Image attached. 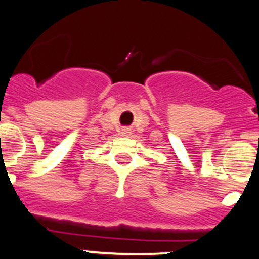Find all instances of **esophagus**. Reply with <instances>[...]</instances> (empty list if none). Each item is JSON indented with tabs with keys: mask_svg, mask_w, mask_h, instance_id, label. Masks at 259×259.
Returning a JSON list of instances; mask_svg holds the SVG:
<instances>
[{
	"mask_svg": "<svg viewBox=\"0 0 259 259\" xmlns=\"http://www.w3.org/2000/svg\"><path fill=\"white\" fill-rule=\"evenodd\" d=\"M129 133H130V130L124 129V130H122V132H121V134H122V135H127V134H129Z\"/></svg>",
	"mask_w": 259,
	"mask_h": 259,
	"instance_id": "obj_1",
	"label": "esophagus"
}]
</instances>
